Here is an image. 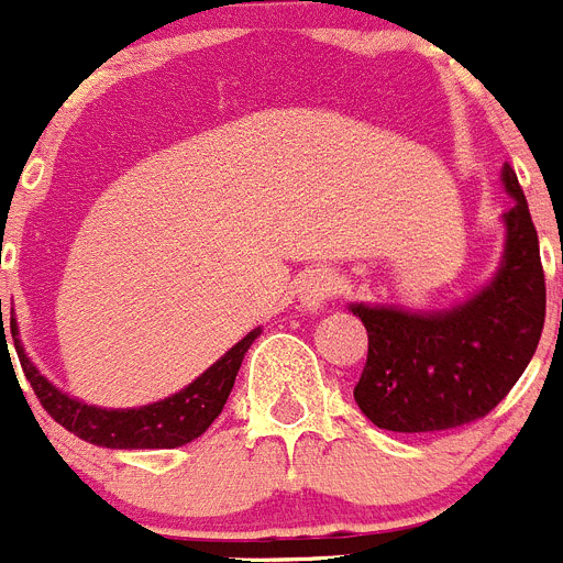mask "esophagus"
<instances>
[{"label":"esophagus","instance_id":"34e87169","mask_svg":"<svg viewBox=\"0 0 563 563\" xmlns=\"http://www.w3.org/2000/svg\"><path fill=\"white\" fill-rule=\"evenodd\" d=\"M335 287H339V276L330 267H316V271L305 273V278L299 282V305L307 313H319L330 301Z\"/></svg>","mask_w":563,"mask_h":563}]
</instances>
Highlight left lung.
Wrapping results in <instances>:
<instances>
[{
    "label": "left lung",
    "instance_id": "left-lung-1",
    "mask_svg": "<svg viewBox=\"0 0 563 563\" xmlns=\"http://www.w3.org/2000/svg\"><path fill=\"white\" fill-rule=\"evenodd\" d=\"M501 185L512 196L501 216L504 253L482 290L430 313L350 305L369 339L355 405L382 430L435 432L482 419L536 355L547 313L538 233L510 165Z\"/></svg>",
    "mask_w": 563,
    "mask_h": 563
}]
</instances>
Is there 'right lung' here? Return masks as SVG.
<instances>
[{
    "instance_id": "right-lung-1",
    "label": "right lung",
    "mask_w": 563,
    "mask_h": 563,
    "mask_svg": "<svg viewBox=\"0 0 563 563\" xmlns=\"http://www.w3.org/2000/svg\"><path fill=\"white\" fill-rule=\"evenodd\" d=\"M11 330L25 378L31 382L42 407L51 412V419L59 421L67 432H74L79 439L90 441L96 446H110V450H170V446L190 444L194 439H199L201 432L219 419V412H222L224 401L233 390L235 373L244 362V353L262 333L258 328L250 330L219 362L210 364L196 382L187 384L185 390L173 393L162 401H153V405L131 407V410L128 407L124 410H110V407L85 405V401L67 396L56 384L47 382L40 367L31 362L25 347H22L19 328L13 319Z\"/></svg>"
}]
</instances>
